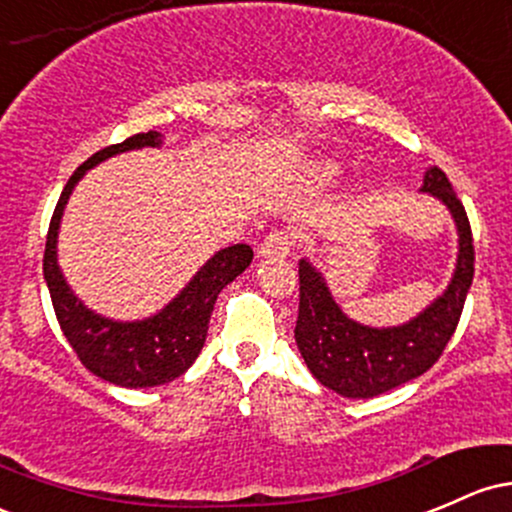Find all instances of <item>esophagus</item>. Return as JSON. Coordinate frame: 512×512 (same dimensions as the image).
Returning a JSON list of instances; mask_svg holds the SVG:
<instances>
[{
	"label": "esophagus",
	"instance_id": "1",
	"mask_svg": "<svg viewBox=\"0 0 512 512\" xmlns=\"http://www.w3.org/2000/svg\"><path fill=\"white\" fill-rule=\"evenodd\" d=\"M293 246H295L293 234L285 232V229H276V232H271L266 239L261 241V249H258V254H261L263 258H285V256H290Z\"/></svg>",
	"mask_w": 512,
	"mask_h": 512
}]
</instances>
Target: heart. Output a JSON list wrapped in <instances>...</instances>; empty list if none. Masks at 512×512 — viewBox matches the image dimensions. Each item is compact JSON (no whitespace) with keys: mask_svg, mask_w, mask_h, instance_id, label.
Returning <instances> with one entry per match:
<instances>
[{"mask_svg":"<svg viewBox=\"0 0 512 512\" xmlns=\"http://www.w3.org/2000/svg\"><path fill=\"white\" fill-rule=\"evenodd\" d=\"M317 175H320L322 180H332L334 175H339V166L337 163H322V166L317 168Z\"/></svg>","mask_w":512,"mask_h":512,"instance_id":"obj_1","label":"heart"}]
</instances>
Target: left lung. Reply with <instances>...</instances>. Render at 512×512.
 Listing matches in <instances>:
<instances>
[{
  "label": "left lung",
  "mask_w": 512,
  "mask_h": 512,
  "mask_svg": "<svg viewBox=\"0 0 512 512\" xmlns=\"http://www.w3.org/2000/svg\"><path fill=\"white\" fill-rule=\"evenodd\" d=\"M422 190L439 197L459 229V258L449 288L403 327L373 329L349 320L329 293L322 273L300 261V305L295 342L312 376L344 398H373L422 376L452 339L474 280V236L464 205L439 168Z\"/></svg>",
  "instance_id": "left-lung-1"
}]
</instances>
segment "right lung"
<instances>
[{
	"mask_svg": "<svg viewBox=\"0 0 512 512\" xmlns=\"http://www.w3.org/2000/svg\"><path fill=\"white\" fill-rule=\"evenodd\" d=\"M144 146H161V134L146 131V134L129 136L122 144L102 148L70 175L48 224L46 251H43V276L51 290L53 310H56L65 339L87 371L122 388L163 386L183 376L205 344L217 295L222 293L224 285L244 273L254 258V251L246 244H234L217 251L185 285L178 298L144 322L104 320L75 298L60 273L56 258L58 227L65 202L85 170L97 166L104 158Z\"/></svg>",
	"mask_w": 512,
	"mask_h": 512,
	"instance_id": "add662e5",
	"label": "right lung"
}]
</instances>
